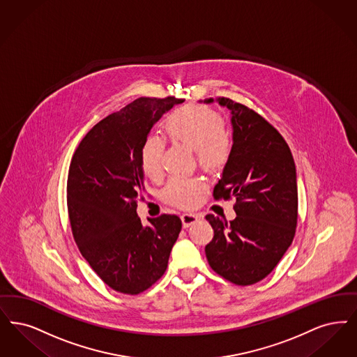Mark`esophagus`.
<instances>
[{
	"mask_svg": "<svg viewBox=\"0 0 357 357\" xmlns=\"http://www.w3.org/2000/svg\"><path fill=\"white\" fill-rule=\"evenodd\" d=\"M199 218V215L191 214V213H187V214H183L181 216V219H182V223H183V227H185V229L190 227L191 225H194Z\"/></svg>",
	"mask_w": 357,
	"mask_h": 357,
	"instance_id": "obj_1",
	"label": "esophagus"
}]
</instances>
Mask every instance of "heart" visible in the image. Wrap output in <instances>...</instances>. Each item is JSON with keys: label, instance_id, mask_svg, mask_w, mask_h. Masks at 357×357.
I'll use <instances>...</instances> for the list:
<instances>
[{"label": "heart", "instance_id": "1", "mask_svg": "<svg viewBox=\"0 0 357 357\" xmlns=\"http://www.w3.org/2000/svg\"><path fill=\"white\" fill-rule=\"evenodd\" d=\"M165 132L172 142L181 143L195 151L204 170L223 169L232 154V139L225 130L222 116L207 106L191 105L178 109L165 121ZM165 143L158 137H149L141 149L143 172L149 179L157 181L162 174ZM206 185L198 178H172L163 191L169 203L191 208L199 203Z\"/></svg>", "mask_w": 357, "mask_h": 357}]
</instances>
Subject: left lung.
<instances>
[{"mask_svg": "<svg viewBox=\"0 0 357 357\" xmlns=\"http://www.w3.org/2000/svg\"><path fill=\"white\" fill-rule=\"evenodd\" d=\"M216 102L231 112L232 154L214 187V198L235 197L236 218L227 223L206 216L214 238L204 251L211 268L226 280L255 284L276 267L294 241L296 167L284 138L263 116L229 98Z\"/></svg>", "mask_w": 357, "mask_h": 357, "instance_id": "left-lung-1", "label": "left lung"}]
</instances>
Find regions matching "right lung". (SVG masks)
<instances>
[{"mask_svg":"<svg viewBox=\"0 0 357 357\" xmlns=\"http://www.w3.org/2000/svg\"><path fill=\"white\" fill-rule=\"evenodd\" d=\"M185 100L138 98L107 115L78 144L68 176V210L82 257L116 292L138 295L167 268L182 229L176 215L147 218L137 199L144 191L141 149L150 130Z\"/></svg>","mask_w":357,"mask_h":357,"instance_id":"right-lung-1","label":"right lung"}]
</instances>
